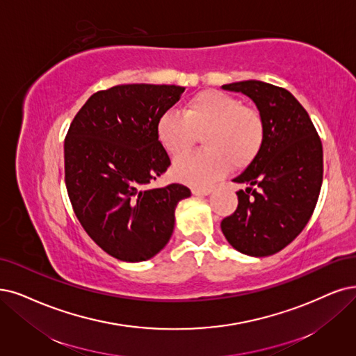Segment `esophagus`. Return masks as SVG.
Returning <instances> with one entry per match:
<instances>
[{
	"label": "esophagus",
	"mask_w": 356,
	"mask_h": 356,
	"mask_svg": "<svg viewBox=\"0 0 356 356\" xmlns=\"http://www.w3.org/2000/svg\"><path fill=\"white\" fill-rule=\"evenodd\" d=\"M213 192V188H192V193L198 196H205Z\"/></svg>",
	"instance_id": "1"
}]
</instances>
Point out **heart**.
I'll return each mask as SVG.
<instances>
[{
  "instance_id": "1",
  "label": "heart",
  "mask_w": 356,
  "mask_h": 356,
  "mask_svg": "<svg viewBox=\"0 0 356 356\" xmlns=\"http://www.w3.org/2000/svg\"><path fill=\"white\" fill-rule=\"evenodd\" d=\"M202 135L205 149L175 164L179 180L205 186L232 167L241 170L259 154L266 138L264 118L258 110L226 92L208 89L192 97L183 113L170 108L156 122V136L173 156L186 155Z\"/></svg>"
}]
</instances>
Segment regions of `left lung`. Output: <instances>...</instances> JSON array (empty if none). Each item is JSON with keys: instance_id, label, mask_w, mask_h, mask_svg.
Wrapping results in <instances>:
<instances>
[{"instance_id": "obj_1", "label": "left lung", "mask_w": 356, "mask_h": 356, "mask_svg": "<svg viewBox=\"0 0 356 356\" xmlns=\"http://www.w3.org/2000/svg\"><path fill=\"white\" fill-rule=\"evenodd\" d=\"M251 98L264 118L259 154L233 181L236 211L221 221L229 243L251 257L282 251L304 230L323 183V145L307 110L284 88L259 81L221 86Z\"/></svg>"}]
</instances>
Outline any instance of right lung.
<instances>
[{
  "label": "right lung",
  "instance_id": "obj_1",
  "mask_svg": "<svg viewBox=\"0 0 356 356\" xmlns=\"http://www.w3.org/2000/svg\"><path fill=\"white\" fill-rule=\"evenodd\" d=\"M176 85H117L77 111L64 140V180L73 211L102 251L147 261L167 245L189 188H151L170 167L156 136L160 115L180 99Z\"/></svg>",
  "mask_w": 356,
  "mask_h": 356
}]
</instances>
